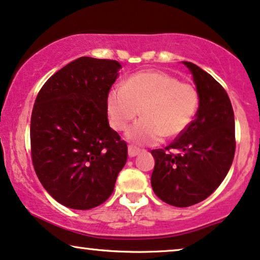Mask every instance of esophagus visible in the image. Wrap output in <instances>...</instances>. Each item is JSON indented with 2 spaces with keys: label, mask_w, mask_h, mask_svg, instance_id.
Wrapping results in <instances>:
<instances>
[{
  "label": "esophagus",
  "mask_w": 260,
  "mask_h": 260,
  "mask_svg": "<svg viewBox=\"0 0 260 260\" xmlns=\"http://www.w3.org/2000/svg\"><path fill=\"white\" fill-rule=\"evenodd\" d=\"M140 153H141L140 148H136V147H134V146L127 147V154H129L130 157L136 156V155H138Z\"/></svg>",
  "instance_id": "obj_1"
}]
</instances>
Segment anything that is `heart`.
I'll use <instances>...</instances> for the list:
<instances>
[{"instance_id": "heart-1", "label": "heart", "mask_w": 260, "mask_h": 260, "mask_svg": "<svg viewBox=\"0 0 260 260\" xmlns=\"http://www.w3.org/2000/svg\"><path fill=\"white\" fill-rule=\"evenodd\" d=\"M110 125L126 129L138 114L143 118L127 130L137 144H155L180 136L188 129L200 106L197 89L161 70H144L127 77L124 87L114 86L106 98Z\"/></svg>"}]
</instances>
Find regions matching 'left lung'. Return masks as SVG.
Returning <instances> with one entry per match:
<instances>
[{
  "instance_id": "1",
  "label": "left lung",
  "mask_w": 260,
  "mask_h": 260,
  "mask_svg": "<svg viewBox=\"0 0 260 260\" xmlns=\"http://www.w3.org/2000/svg\"><path fill=\"white\" fill-rule=\"evenodd\" d=\"M190 69L200 95L196 118L188 129L164 149L151 150L155 167L151 187L173 207L204 201L227 175L235 153L234 112L223 87L200 67Z\"/></svg>"
}]
</instances>
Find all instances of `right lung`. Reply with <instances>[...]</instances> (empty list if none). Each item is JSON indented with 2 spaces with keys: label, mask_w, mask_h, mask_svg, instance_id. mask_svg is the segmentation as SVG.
<instances>
[{
  "label": "right lung",
  "mask_w": 260,
  "mask_h": 260,
  "mask_svg": "<svg viewBox=\"0 0 260 260\" xmlns=\"http://www.w3.org/2000/svg\"><path fill=\"white\" fill-rule=\"evenodd\" d=\"M120 64L80 57L44 83L31 116L36 174L58 203L87 210L113 192L127 146L107 120L106 98Z\"/></svg>",
  "instance_id": "obj_1"
}]
</instances>
